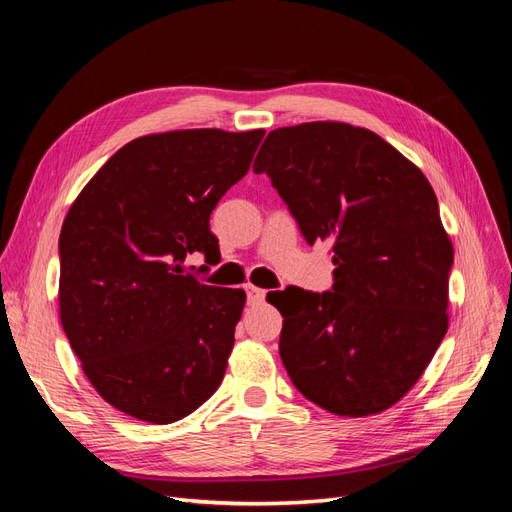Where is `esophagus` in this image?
I'll return each instance as SVG.
<instances>
[{
    "mask_svg": "<svg viewBox=\"0 0 512 512\" xmlns=\"http://www.w3.org/2000/svg\"><path fill=\"white\" fill-rule=\"evenodd\" d=\"M245 294H247V303H250V305H258V303L265 301V297H267L265 290L256 288V286H252V284L245 286Z\"/></svg>",
    "mask_w": 512,
    "mask_h": 512,
    "instance_id": "1",
    "label": "esophagus"
}]
</instances>
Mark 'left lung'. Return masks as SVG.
Here are the masks:
<instances>
[{
    "label": "left lung",
    "mask_w": 512,
    "mask_h": 512,
    "mask_svg": "<svg viewBox=\"0 0 512 512\" xmlns=\"http://www.w3.org/2000/svg\"><path fill=\"white\" fill-rule=\"evenodd\" d=\"M254 173L271 179L309 245H333L331 290L273 303L292 384L339 416L391 408L448 329L453 245L429 181L378 134L337 121L269 132Z\"/></svg>",
    "instance_id": "left-lung-1"
}]
</instances>
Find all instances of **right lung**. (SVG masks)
Returning <instances> with one entry per match:
<instances>
[{"mask_svg":"<svg viewBox=\"0 0 512 512\" xmlns=\"http://www.w3.org/2000/svg\"><path fill=\"white\" fill-rule=\"evenodd\" d=\"M262 136L203 128L136 138L61 226V327L100 397L138 421L175 423L222 384L245 292L207 286L183 262L220 252L211 211L250 170Z\"/></svg>","mask_w":512,"mask_h":512,"instance_id":"right-lung-1","label":"right lung"}]
</instances>
